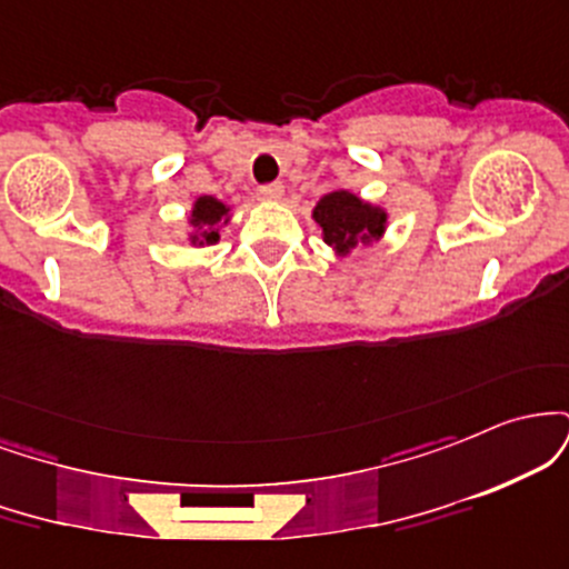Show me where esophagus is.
<instances>
[{
	"label": "esophagus",
	"instance_id": "34e87169",
	"mask_svg": "<svg viewBox=\"0 0 569 569\" xmlns=\"http://www.w3.org/2000/svg\"><path fill=\"white\" fill-rule=\"evenodd\" d=\"M259 194H262L264 200H280L283 198V184H280V181H272V184L259 187Z\"/></svg>",
	"mask_w": 569,
	"mask_h": 569
}]
</instances>
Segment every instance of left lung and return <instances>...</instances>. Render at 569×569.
<instances>
[{"label":"left lung","instance_id":"obj_1","mask_svg":"<svg viewBox=\"0 0 569 569\" xmlns=\"http://www.w3.org/2000/svg\"><path fill=\"white\" fill-rule=\"evenodd\" d=\"M312 219L321 224L323 240L335 246L339 253H348L358 240L369 243L377 240L385 230V213L371 208L350 192H331L318 202Z\"/></svg>","mask_w":569,"mask_h":569}]
</instances>
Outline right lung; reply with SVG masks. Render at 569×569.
Returning <instances> with one entry per match:
<instances>
[{
  "mask_svg": "<svg viewBox=\"0 0 569 569\" xmlns=\"http://www.w3.org/2000/svg\"><path fill=\"white\" fill-rule=\"evenodd\" d=\"M224 217H227V206L224 202H219L217 198H200L194 202L192 227L200 232L192 234V243H217L219 232L213 230V227H217Z\"/></svg>",
  "mask_w": 569,
  "mask_h": 569,
  "instance_id": "obj_1",
  "label": "right lung"
}]
</instances>
